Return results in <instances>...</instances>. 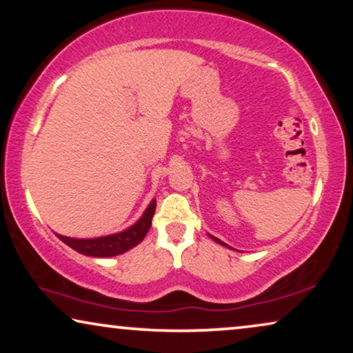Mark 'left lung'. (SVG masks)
Returning <instances> with one entry per match:
<instances>
[{"mask_svg": "<svg viewBox=\"0 0 353 353\" xmlns=\"http://www.w3.org/2000/svg\"><path fill=\"white\" fill-rule=\"evenodd\" d=\"M213 240H214V242H218V243H221V245H224V247H228V245L226 243H224V242H221V240H219V239H216V237H213V236H210Z\"/></svg>", "mask_w": 353, "mask_h": 353, "instance_id": "1", "label": "left lung"}]
</instances>
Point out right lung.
Here are the masks:
<instances>
[{
	"label": "right lung",
	"instance_id": "add662e5",
	"mask_svg": "<svg viewBox=\"0 0 353 353\" xmlns=\"http://www.w3.org/2000/svg\"><path fill=\"white\" fill-rule=\"evenodd\" d=\"M156 210V199H152L150 205L143 213V216L137 221L134 226H130L125 231L111 234V236L105 237H95V239H73L65 237L60 234H55L63 243L68 245L76 252L85 256H95V258H108V256H117L129 252L135 245H139L151 228V219Z\"/></svg>",
	"mask_w": 353,
	"mask_h": 353
}]
</instances>
